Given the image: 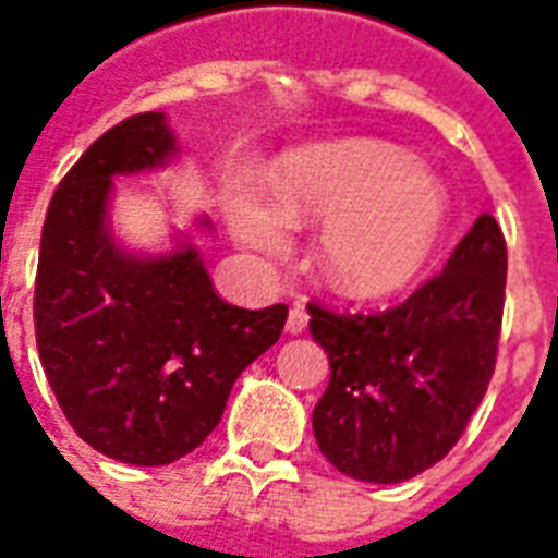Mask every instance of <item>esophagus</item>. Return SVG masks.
Listing matches in <instances>:
<instances>
[{"label":"esophagus","mask_w":558,"mask_h":558,"mask_svg":"<svg viewBox=\"0 0 558 558\" xmlns=\"http://www.w3.org/2000/svg\"><path fill=\"white\" fill-rule=\"evenodd\" d=\"M306 322H310V315H306V310L301 304H295L292 310H289V318H287V332H292V336H298V332L306 330Z\"/></svg>","instance_id":"34e87169"}]
</instances>
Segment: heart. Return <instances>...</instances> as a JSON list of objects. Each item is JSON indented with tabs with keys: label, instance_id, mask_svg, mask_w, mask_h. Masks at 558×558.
Returning a JSON list of instances; mask_svg holds the SVG:
<instances>
[{
	"label": "heart",
	"instance_id": "obj_1",
	"mask_svg": "<svg viewBox=\"0 0 558 558\" xmlns=\"http://www.w3.org/2000/svg\"><path fill=\"white\" fill-rule=\"evenodd\" d=\"M228 217L257 252L280 254L289 226L327 222L318 269L336 292L379 301L411 287L446 231V191L393 144L339 138L310 144L280 161L271 202L234 191Z\"/></svg>",
	"mask_w": 558,
	"mask_h": 558
}]
</instances>
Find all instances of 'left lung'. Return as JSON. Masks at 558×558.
<instances>
[{
	"label": "left lung",
	"mask_w": 558,
	"mask_h": 558,
	"mask_svg": "<svg viewBox=\"0 0 558 558\" xmlns=\"http://www.w3.org/2000/svg\"><path fill=\"white\" fill-rule=\"evenodd\" d=\"M504 287L501 226L481 214L440 275L393 310L306 306L330 356V385L313 411L324 458L371 484H399L446 458L493 379Z\"/></svg>",
	"instance_id": "1"
}]
</instances>
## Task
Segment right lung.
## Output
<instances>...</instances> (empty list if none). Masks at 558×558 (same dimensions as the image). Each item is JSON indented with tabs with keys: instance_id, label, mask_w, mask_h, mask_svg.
<instances>
[{
	"instance_id": "add662e5",
	"label": "right lung",
	"mask_w": 558,
	"mask_h": 558,
	"mask_svg": "<svg viewBox=\"0 0 558 558\" xmlns=\"http://www.w3.org/2000/svg\"><path fill=\"white\" fill-rule=\"evenodd\" d=\"M173 153L161 112L107 130L57 185L39 236L34 330L48 385L81 440L133 466L202 446L289 315L287 304H226L193 245L161 257L116 245L112 177L161 168Z\"/></svg>"
}]
</instances>
